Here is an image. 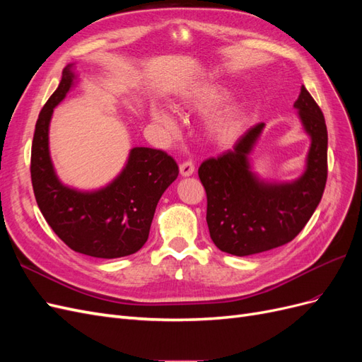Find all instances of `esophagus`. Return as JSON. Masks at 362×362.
I'll list each match as a JSON object with an SVG mask.
<instances>
[{
	"instance_id": "1",
	"label": "esophagus",
	"mask_w": 362,
	"mask_h": 362,
	"mask_svg": "<svg viewBox=\"0 0 362 362\" xmlns=\"http://www.w3.org/2000/svg\"><path fill=\"white\" fill-rule=\"evenodd\" d=\"M180 173L182 175V177H190V175L194 173V164L192 160H187V161H182L180 164Z\"/></svg>"
}]
</instances>
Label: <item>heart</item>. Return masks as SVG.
Here are the masks:
<instances>
[{
  "label": "heart",
  "mask_w": 362,
  "mask_h": 362,
  "mask_svg": "<svg viewBox=\"0 0 362 362\" xmlns=\"http://www.w3.org/2000/svg\"><path fill=\"white\" fill-rule=\"evenodd\" d=\"M226 96V92L217 84H204L194 87L193 90L185 93L181 98L182 107L193 112H208L221 104ZM152 117L163 125L172 128L175 125L172 115L161 107H152ZM245 124V112L243 108L233 104L225 107L223 110L214 113L206 122V133L217 145H229L238 137Z\"/></svg>",
  "instance_id": "b5f03b06"
}]
</instances>
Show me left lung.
Instances as JSON below:
<instances>
[{
  "instance_id": "8db88e82",
  "label": "left lung",
  "mask_w": 362,
  "mask_h": 362,
  "mask_svg": "<svg viewBox=\"0 0 362 362\" xmlns=\"http://www.w3.org/2000/svg\"><path fill=\"white\" fill-rule=\"evenodd\" d=\"M294 107L311 146L306 169L293 182H264L250 172L247 156L264 124L247 129L233 151L199 166L206 193V223L214 245L246 257L286 245L298 235L319 205L327 178V129L310 92L300 87Z\"/></svg>"
}]
</instances>
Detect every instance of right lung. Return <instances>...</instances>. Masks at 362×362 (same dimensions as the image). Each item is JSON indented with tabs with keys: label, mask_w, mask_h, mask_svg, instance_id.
I'll use <instances>...</instances> for the list:
<instances>
[{
	"label": "right lung",
	"mask_w": 362,
	"mask_h": 362,
	"mask_svg": "<svg viewBox=\"0 0 362 362\" xmlns=\"http://www.w3.org/2000/svg\"><path fill=\"white\" fill-rule=\"evenodd\" d=\"M72 64L39 113L31 145V184L39 210L62 242L95 258H120L146 243L157 204L178 177V164L164 151L133 148L127 166L104 189L80 192L63 185L52 168L48 129L54 107L74 84Z\"/></svg>",
	"instance_id": "right-lung-1"
}]
</instances>
